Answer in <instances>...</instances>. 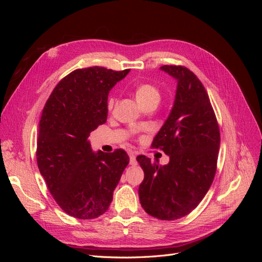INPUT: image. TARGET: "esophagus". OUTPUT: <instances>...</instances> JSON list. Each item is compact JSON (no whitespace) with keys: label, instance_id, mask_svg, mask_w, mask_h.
I'll return each mask as SVG.
<instances>
[{"label":"esophagus","instance_id":"obj_1","mask_svg":"<svg viewBox=\"0 0 262 262\" xmlns=\"http://www.w3.org/2000/svg\"><path fill=\"white\" fill-rule=\"evenodd\" d=\"M130 165H132V166H136V165H138V162H137V157H136V155H134L133 153H130Z\"/></svg>","mask_w":262,"mask_h":262}]
</instances>
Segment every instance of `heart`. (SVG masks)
<instances>
[{"instance_id":"heart-1","label":"heart","mask_w":262,"mask_h":262,"mask_svg":"<svg viewBox=\"0 0 262 262\" xmlns=\"http://www.w3.org/2000/svg\"><path fill=\"white\" fill-rule=\"evenodd\" d=\"M136 96L141 105L146 104L150 100H160V92L156 87L148 83H142L136 87ZM116 104V98L110 97L107 101L108 110H113Z\"/></svg>"}]
</instances>
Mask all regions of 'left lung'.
I'll return each instance as SVG.
<instances>
[{"label": "left lung", "instance_id": "8db88e82", "mask_svg": "<svg viewBox=\"0 0 262 262\" xmlns=\"http://www.w3.org/2000/svg\"><path fill=\"white\" fill-rule=\"evenodd\" d=\"M177 80L175 104L152 147L169 156L162 166L140 155L144 171L139 187L142 208L160 220L186 216L196 208L210 189L216 172L220 128L201 81L182 66L161 68Z\"/></svg>", "mask_w": 262, "mask_h": 262}]
</instances>
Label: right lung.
<instances>
[{
    "label": "right lung",
    "mask_w": 262,
    "mask_h": 262,
    "mask_svg": "<svg viewBox=\"0 0 262 262\" xmlns=\"http://www.w3.org/2000/svg\"><path fill=\"white\" fill-rule=\"evenodd\" d=\"M102 67L77 69L58 83L39 123L37 164L59 207L70 216L104 214L130 158L122 148L95 154L87 138L107 121L109 91L129 73Z\"/></svg>",
    "instance_id": "right-lung-1"
}]
</instances>
